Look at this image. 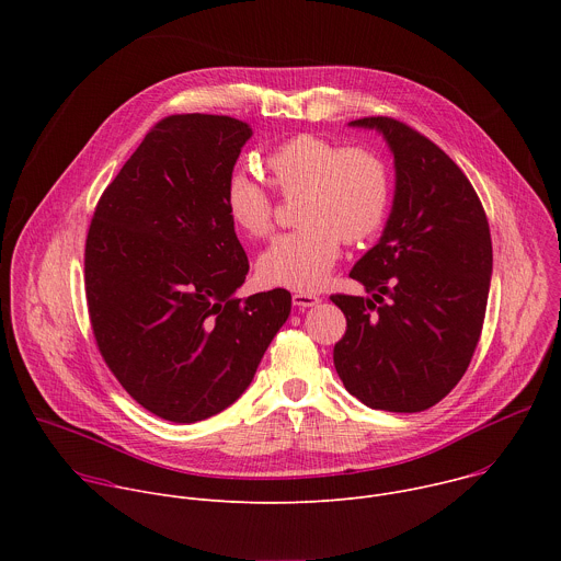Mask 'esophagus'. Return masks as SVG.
Here are the masks:
<instances>
[{"instance_id": "1", "label": "esophagus", "mask_w": 561, "mask_h": 561, "mask_svg": "<svg viewBox=\"0 0 561 561\" xmlns=\"http://www.w3.org/2000/svg\"><path fill=\"white\" fill-rule=\"evenodd\" d=\"M319 301H322V299H319L317 295H312V293H295L293 295V304L297 306V308H312V306H317Z\"/></svg>"}]
</instances>
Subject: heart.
Returning <instances> with one entry per match:
<instances>
[{"label": "heart", "instance_id": "obj_1", "mask_svg": "<svg viewBox=\"0 0 561 561\" xmlns=\"http://www.w3.org/2000/svg\"><path fill=\"white\" fill-rule=\"evenodd\" d=\"M264 171L284 199L295 202V230L279 234L260 255L257 275L266 286L312 290L335 266L342 239L362 244L377 234L388 217L392 178L386 159L373 146L301 133L275 146ZM232 226L264 239L275 226V202L247 175H232L224 195Z\"/></svg>", "mask_w": 561, "mask_h": 561}]
</instances>
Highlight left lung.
Segmentation results:
<instances>
[{"label": "left lung", "mask_w": 561, "mask_h": 561, "mask_svg": "<svg viewBox=\"0 0 561 561\" xmlns=\"http://www.w3.org/2000/svg\"><path fill=\"white\" fill-rule=\"evenodd\" d=\"M394 154V202L379 242L353 266L370 297L331 295L346 314L333 362L346 390L377 411L420 413L463 377L482 335L491 228L472 184L413 126L362 117Z\"/></svg>", "instance_id": "obj_1"}]
</instances>
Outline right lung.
<instances>
[{
  "instance_id": "add662e5",
  "label": "right lung",
  "mask_w": 561,
  "mask_h": 561,
  "mask_svg": "<svg viewBox=\"0 0 561 561\" xmlns=\"http://www.w3.org/2000/svg\"><path fill=\"white\" fill-rule=\"evenodd\" d=\"M251 135L228 115L159 119L102 193L87 234L98 348L137 404L175 424L228 409L290 312L284 288L232 295L249 257L224 195Z\"/></svg>"
}]
</instances>
